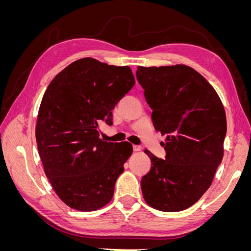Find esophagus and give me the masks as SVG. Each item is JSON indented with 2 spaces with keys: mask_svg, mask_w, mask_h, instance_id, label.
Here are the masks:
<instances>
[{
  "mask_svg": "<svg viewBox=\"0 0 251 251\" xmlns=\"http://www.w3.org/2000/svg\"><path fill=\"white\" fill-rule=\"evenodd\" d=\"M133 150L135 151H141V147H139V146H133Z\"/></svg>",
  "mask_w": 251,
  "mask_h": 251,
  "instance_id": "obj_1",
  "label": "esophagus"
}]
</instances>
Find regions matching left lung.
I'll return each instance as SVG.
<instances>
[{
    "label": "left lung",
    "mask_w": 251,
    "mask_h": 251,
    "mask_svg": "<svg viewBox=\"0 0 251 251\" xmlns=\"http://www.w3.org/2000/svg\"><path fill=\"white\" fill-rule=\"evenodd\" d=\"M136 76L166 135L165 159L144 151L151 170L141 179L144 201L161 211L191 207L207 191L224 155L226 114L210 83L185 65L137 67Z\"/></svg>",
    "instance_id": "left-lung-1"
}]
</instances>
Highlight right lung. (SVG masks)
I'll return each mask as SVG.
<instances>
[{
	"label": "right lung",
	"instance_id": "1",
	"mask_svg": "<svg viewBox=\"0 0 251 251\" xmlns=\"http://www.w3.org/2000/svg\"><path fill=\"white\" fill-rule=\"evenodd\" d=\"M134 85L128 66L92 57L75 60L49 83L35 137L44 172L69 207L94 211L112 200L133 147L127 141L102 140L100 125H112V110Z\"/></svg>",
	"mask_w": 251,
	"mask_h": 251
}]
</instances>
